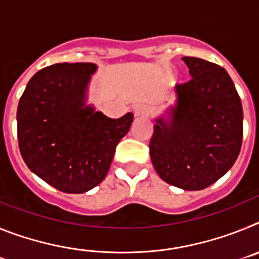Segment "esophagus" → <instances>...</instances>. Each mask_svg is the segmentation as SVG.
<instances>
[{
    "label": "esophagus",
    "instance_id": "esophagus-1",
    "mask_svg": "<svg viewBox=\"0 0 259 259\" xmlns=\"http://www.w3.org/2000/svg\"><path fill=\"white\" fill-rule=\"evenodd\" d=\"M134 113L136 116H145L149 114V107L144 106V105H139L134 109Z\"/></svg>",
    "mask_w": 259,
    "mask_h": 259
}]
</instances>
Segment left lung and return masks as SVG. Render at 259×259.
<instances>
[{
    "label": "left lung",
    "instance_id": "left-lung-1",
    "mask_svg": "<svg viewBox=\"0 0 259 259\" xmlns=\"http://www.w3.org/2000/svg\"><path fill=\"white\" fill-rule=\"evenodd\" d=\"M192 79L176 84L171 122L158 119L149 143L161 179L185 191L206 188L230 170L242 143V107L227 71L183 57Z\"/></svg>",
    "mask_w": 259,
    "mask_h": 259
}]
</instances>
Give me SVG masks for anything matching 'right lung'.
<instances>
[{"mask_svg":"<svg viewBox=\"0 0 259 259\" xmlns=\"http://www.w3.org/2000/svg\"><path fill=\"white\" fill-rule=\"evenodd\" d=\"M93 63H56L36 72L18 105V144L32 172L65 193L105 179L134 115L110 119L84 106Z\"/></svg>","mask_w":259,"mask_h":259,"instance_id":"right-lung-1","label":"right lung"}]
</instances>
